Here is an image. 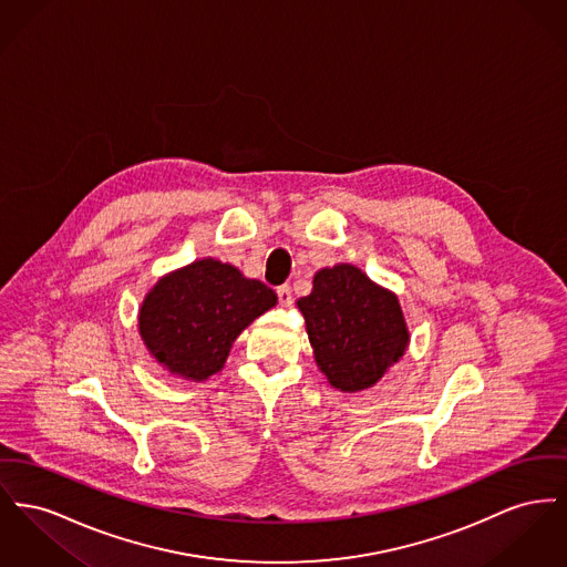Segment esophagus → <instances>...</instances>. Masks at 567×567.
Returning a JSON list of instances; mask_svg holds the SVG:
<instances>
[{
	"mask_svg": "<svg viewBox=\"0 0 567 567\" xmlns=\"http://www.w3.org/2000/svg\"><path fill=\"white\" fill-rule=\"evenodd\" d=\"M278 301H280V306H291V289H289V285H282V287H278Z\"/></svg>",
	"mask_w": 567,
	"mask_h": 567,
	"instance_id": "1",
	"label": "esophagus"
}]
</instances>
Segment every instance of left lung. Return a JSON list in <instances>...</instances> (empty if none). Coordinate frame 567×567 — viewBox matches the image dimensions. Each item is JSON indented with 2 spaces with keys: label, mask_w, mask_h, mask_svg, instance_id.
<instances>
[{
  "label": "left lung",
  "mask_w": 567,
  "mask_h": 567,
  "mask_svg": "<svg viewBox=\"0 0 567 567\" xmlns=\"http://www.w3.org/2000/svg\"><path fill=\"white\" fill-rule=\"evenodd\" d=\"M315 362L340 392L372 388L406 351L409 330L399 298L360 267L338 264L315 274L298 300Z\"/></svg>",
  "instance_id": "8db88e82"
}]
</instances>
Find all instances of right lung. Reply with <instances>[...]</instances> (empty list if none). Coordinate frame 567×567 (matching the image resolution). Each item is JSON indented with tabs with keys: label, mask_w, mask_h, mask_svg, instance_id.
I'll list each match as a JSON object with an SVG mask.
<instances>
[{
	"label": "right lung",
	"mask_w": 567,
	"mask_h": 567,
	"mask_svg": "<svg viewBox=\"0 0 567 567\" xmlns=\"http://www.w3.org/2000/svg\"><path fill=\"white\" fill-rule=\"evenodd\" d=\"M261 280L237 267L200 259L163 276L138 310L147 351L171 374L205 381L223 370L235 338L276 306Z\"/></svg>",
	"instance_id": "add662e5"
}]
</instances>
